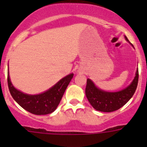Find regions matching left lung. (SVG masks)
I'll return each mask as SVG.
<instances>
[{
	"label": "left lung",
	"mask_w": 147,
	"mask_h": 147,
	"mask_svg": "<svg viewBox=\"0 0 147 147\" xmlns=\"http://www.w3.org/2000/svg\"><path fill=\"white\" fill-rule=\"evenodd\" d=\"M125 39H128L125 36ZM133 46V45H132ZM138 82V69L130 85L118 92H106L100 90L90 80H87L85 94L92 107L101 112H113L123 107L134 95Z\"/></svg>",
	"instance_id": "obj_1"
}]
</instances>
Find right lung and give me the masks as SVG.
Returning <instances> with one entry per match:
<instances>
[{
    "instance_id": "obj_1",
    "label": "right lung",
    "mask_w": 147,
    "mask_h": 147,
    "mask_svg": "<svg viewBox=\"0 0 147 147\" xmlns=\"http://www.w3.org/2000/svg\"><path fill=\"white\" fill-rule=\"evenodd\" d=\"M74 74L62 78L47 91L37 95H28L17 90L10 81L8 72V87L11 96L18 105L29 113L35 115H47L57 109Z\"/></svg>"
}]
</instances>
